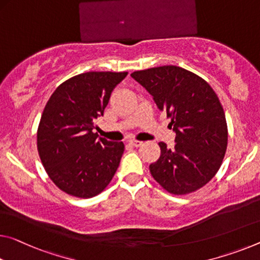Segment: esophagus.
<instances>
[{
    "label": "esophagus",
    "mask_w": 260,
    "mask_h": 260,
    "mask_svg": "<svg viewBox=\"0 0 260 260\" xmlns=\"http://www.w3.org/2000/svg\"><path fill=\"white\" fill-rule=\"evenodd\" d=\"M141 141H138V140H132V141H129V145L133 146V147H141L142 146Z\"/></svg>",
    "instance_id": "1"
}]
</instances>
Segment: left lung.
Returning a JSON list of instances; mask_svg holds the SVG:
<instances>
[{
    "mask_svg": "<svg viewBox=\"0 0 260 260\" xmlns=\"http://www.w3.org/2000/svg\"><path fill=\"white\" fill-rule=\"evenodd\" d=\"M171 119L176 133L172 149L159 142L160 156L150 174L167 192L189 194L205 186L222 164L228 127L217 94L204 78L177 66H162L131 74Z\"/></svg>",
    "mask_w": 260,
    "mask_h": 260,
    "instance_id": "8db88e82",
    "label": "left lung"
}]
</instances>
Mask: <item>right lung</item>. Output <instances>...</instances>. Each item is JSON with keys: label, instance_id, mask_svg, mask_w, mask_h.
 Listing matches in <instances>:
<instances>
[{"label": "right lung", "instance_id": "right-lung-1", "mask_svg": "<svg viewBox=\"0 0 260 260\" xmlns=\"http://www.w3.org/2000/svg\"><path fill=\"white\" fill-rule=\"evenodd\" d=\"M127 72H89L73 76L49 97L37 131L45 171L61 191L88 199L108 187L123 154L122 142L98 139L92 129L113 89Z\"/></svg>", "mask_w": 260, "mask_h": 260}]
</instances>
